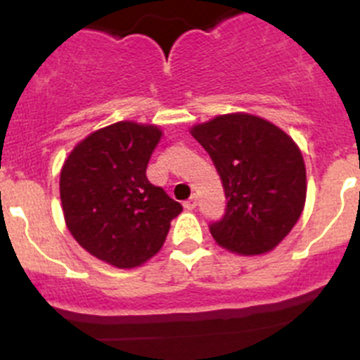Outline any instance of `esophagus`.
Returning <instances> with one entry per match:
<instances>
[{
  "label": "esophagus",
  "mask_w": 360,
  "mask_h": 360,
  "mask_svg": "<svg viewBox=\"0 0 360 360\" xmlns=\"http://www.w3.org/2000/svg\"><path fill=\"white\" fill-rule=\"evenodd\" d=\"M183 205H184V209H186V210H193L195 207H197V197H191V198H188V200L184 202Z\"/></svg>",
  "instance_id": "34e87169"
}]
</instances>
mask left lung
<instances>
[{"label":"left lung","instance_id":"obj_1","mask_svg":"<svg viewBox=\"0 0 360 360\" xmlns=\"http://www.w3.org/2000/svg\"><path fill=\"white\" fill-rule=\"evenodd\" d=\"M223 181L226 212L210 224L217 245L242 256L277 248L303 212V155L282 129L249 112L219 115L190 130Z\"/></svg>","mask_w":360,"mask_h":360}]
</instances>
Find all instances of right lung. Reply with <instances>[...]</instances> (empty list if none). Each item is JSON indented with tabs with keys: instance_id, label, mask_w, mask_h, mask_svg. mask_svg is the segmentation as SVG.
I'll use <instances>...</instances> for the list:
<instances>
[{
	"instance_id": "add662e5",
	"label": "right lung",
	"mask_w": 360,
	"mask_h": 360,
	"mask_svg": "<svg viewBox=\"0 0 360 360\" xmlns=\"http://www.w3.org/2000/svg\"><path fill=\"white\" fill-rule=\"evenodd\" d=\"M160 137L157 125L112 123L79 141L60 170L68 230L86 252L111 266L146 263L183 210L146 177Z\"/></svg>"
}]
</instances>
